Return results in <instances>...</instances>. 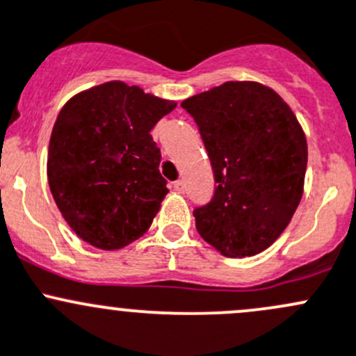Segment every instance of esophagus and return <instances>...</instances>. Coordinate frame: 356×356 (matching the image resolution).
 Returning <instances> with one entry per match:
<instances>
[{"label": "esophagus", "mask_w": 356, "mask_h": 356, "mask_svg": "<svg viewBox=\"0 0 356 356\" xmlns=\"http://www.w3.org/2000/svg\"><path fill=\"white\" fill-rule=\"evenodd\" d=\"M174 189L177 193H182L184 191V181H175L174 182Z\"/></svg>", "instance_id": "obj_1"}]
</instances>
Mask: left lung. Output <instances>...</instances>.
<instances>
[{
  "mask_svg": "<svg viewBox=\"0 0 356 356\" xmlns=\"http://www.w3.org/2000/svg\"><path fill=\"white\" fill-rule=\"evenodd\" d=\"M213 168V198L193 211L200 236L224 257H253L284 232L303 196L307 138L267 86L229 81L181 103Z\"/></svg>",
  "mask_w": 356,
  "mask_h": 356,
  "instance_id": "left-lung-1",
  "label": "left lung"
}]
</instances>
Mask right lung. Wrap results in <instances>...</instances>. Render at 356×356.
Segmentation results:
<instances>
[{
	"label": "right lung",
	"mask_w": 356,
	"mask_h": 356,
	"mask_svg": "<svg viewBox=\"0 0 356 356\" xmlns=\"http://www.w3.org/2000/svg\"><path fill=\"white\" fill-rule=\"evenodd\" d=\"M177 103L110 81L60 110L48 149L53 200L72 231L99 250L141 238L167 196L152 131Z\"/></svg>",
	"instance_id": "add662e5"
}]
</instances>
